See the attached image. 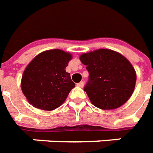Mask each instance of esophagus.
I'll return each mask as SVG.
<instances>
[{
    "mask_svg": "<svg viewBox=\"0 0 153 153\" xmlns=\"http://www.w3.org/2000/svg\"><path fill=\"white\" fill-rule=\"evenodd\" d=\"M76 85H77L78 87H81V88H82V87L84 86V82L83 81H81V82H80V83H78Z\"/></svg>",
    "mask_w": 153,
    "mask_h": 153,
    "instance_id": "34e87169",
    "label": "esophagus"
}]
</instances>
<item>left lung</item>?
Listing matches in <instances>:
<instances>
[{
	"label": "left lung",
	"instance_id": "8db88e82",
	"mask_svg": "<svg viewBox=\"0 0 153 153\" xmlns=\"http://www.w3.org/2000/svg\"><path fill=\"white\" fill-rule=\"evenodd\" d=\"M80 59L89 74L84 90L96 107L116 109L132 95L136 74L123 55L109 49H98L82 54Z\"/></svg>",
	"mask_w": 153,
	"mask_h": 153
}]
</instances>
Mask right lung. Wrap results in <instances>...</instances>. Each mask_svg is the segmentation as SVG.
I'll list each match as a JSON object with an SVG mask.
<instances>
[{
	"mask_svg": "<svg viewBox=\"0 0 153 153\" xmlns=\"http://www.w3.org/2000/svg\"><path fill=\"white\" fill-rule=\"evenodd\" d=\"M72 55L59 49L43 51L24 70L21 81L22 93L30 104L43 111L61 105L75 87L65 71Z\"/></svg>",
	"mask_w": 153,
	"mask_h": 153,
	"instance_id": "obj_1",
	"label": "right lung"
}]
</instances>
